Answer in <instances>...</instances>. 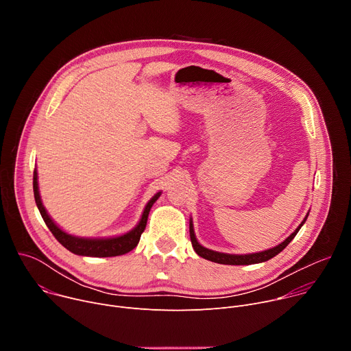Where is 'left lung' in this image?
Returning a JSON list of instances; mask_svg holds the SVG:
<instances>
[{
    "instance_id": "obj_1",
    "label": "left lung",
    "mask_w": 351,
    "mask_h": 351,
    "mask_svg": "<svg viewBox=\"0 0 351 351\" xmlns=\"http://www.w3.org/2000/svg\"><path fill=\"white\" fill-rule=\"evenodd\" d=\"M306 222V219L300 225L285 241H282L279 245L265 250V252L261 253H254V254H245V256H236V254H225V253H218V252H213V250H208L206 247H203L199 244L194 236V230H193V223L190 221V240L193 244L194 252L208 261L217 263V264H223V265H250V264H258V263H264L271 260L272 257L278 256L282 250L294 239V236L297 234V232L300 230V228L303 226V223Z\"/></svg>"
}]
</instances>
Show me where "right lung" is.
I'll return each mask as SVG.
<instances>
[{
  "instance_id": "obj_1",
  "label": "right lung",
  "mask_w": 351,
  "mask_h": 351,
  "mask_svg": "<svg viewBox=\"0 0 351 351\" xmlns=\"http://www.w3.org/2000/svg\"><path fill=\"white\" fill-rule=\"evenodd\" d=\"M33 191H34V199L37 208L48 226V229L51 230L54 237L65 247L68 248L71 253L77 254V256H87V257H117L126 254L138 244L140 236L145 229L147 225V218L148 213L152 210L153 204L157 202V198L160 197V193H157L152 199H149L148 204L144 208V213L141 215V219L138 225L130 230L129 233L119 236V237H112V239H82V237H75L71 236L65 232H62L54 222L53 219L48 217L45 208L41 204L40 194H38V184H37V172H33Z\"/></svg>"
}]
</instances>
